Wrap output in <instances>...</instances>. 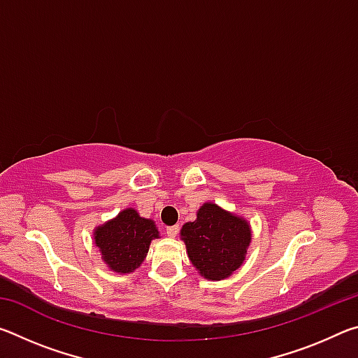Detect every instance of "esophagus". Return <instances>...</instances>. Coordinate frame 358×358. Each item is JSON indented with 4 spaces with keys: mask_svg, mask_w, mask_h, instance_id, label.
Here are the masks:
<instances>
[{
    "mask_svg": "<svg viewBox=\"0 0 358 358\" xmlns=\"http://www.w3.org/2000/svg\"><path fill=\"white\" fill-rule=\"evenodd\" d=\"M166 232H167L169 237L175 238V237H177V234H178V226H169V227L166 229Z\"/></svg>",
    "mask_w": 358,
    "mask_h": 358,
    "instance_id": "esophagus-1",
    "label": "esophagus"
}]
</instances>
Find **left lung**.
<instances>
[{
	"label": "left lung",
	"mask_w": 358,
	"mask_h": 358,
	"mask_svg": "<svg viewBox=\"0 0 358 358\" xmlns=\"http://www.w3.org/2000/svg\"><path fill=\"white\" fill-rule=\"evenodd\" d=\"M180 238L194 268L205 280H227L245 262L251 245V224L243 216L205 202L192 222L183 224Z\"/></svg>",
	"instance_id": "obj_1"
}]
</instances>
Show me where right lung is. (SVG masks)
I'll use <instances>...</instances> for the list:
<instances>
[{
	"label": "right lung",
	"instance_id": "1",
	"mask_svg": "<svg viewBox=\"0 0 358 358\" xmlns=\"http://www.w3.org/2000/svg\"><path fill=\"white\" fill-rule=\"evenodd\" d=\"M93 238L108 270L129 275L142 265L151 240L159 238V230L153 220L141 216L134 208H124L112 220L96 226Z\"/></svg>",
	"mask_w": 358,
	"mask_h": 358
}]
</instances>
